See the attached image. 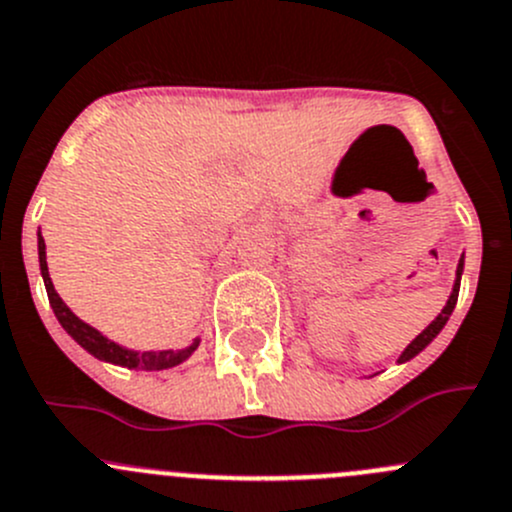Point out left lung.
Returning <instances> with one entry per match:
<instances>
[{"instance_id": "1", "label": "left lung", "mask_w": 512, "mask_h": 512, "mask_svg": "<svg viewBox=\"0 0 512 512\" xmlns=\"http://www.w3.org/2000/svg\"><path fill=\"white\" fill-rule=\"evenodd\" d=\"M463 267H465V252H463V255H460V260H458V270H455L453 292H450L448 302H445V307H443V310L438 312V317H435V320L430 322V325L425 327V330L420 332V335L415 337V340H410V345L405 347L403 352H400V357H398V362H400V365H403V362H408V360H413L415 355H420V352H423L425 347H428L430 342H433L435 337L440 335V330H443V327H445V322L450 320V315H453V310H455V302H458V292H460V277H463Z\"/></svg>"}]
</instances>
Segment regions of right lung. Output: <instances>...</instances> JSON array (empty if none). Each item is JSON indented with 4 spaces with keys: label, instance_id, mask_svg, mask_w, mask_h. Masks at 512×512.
Segmentation results:
<instances>
[{
    "label": "right lung",
    "instance_id": "1",
    "mask_svg": "<svg viewBox=\"0 0 512 512\" xmlns=\"http://www.w3.org/2000/svg\"><path fill=\"white\" fill-rule=\"evenodd\" d=\"M37 250H39V270H42V280L44 287H47V297H49V305H52L54 315H57L59 325L67 330V335L77 342L79 347L94 355L97 360L102 362H112V365L119 367H127V370H147V372H155V370H170V367L180 365L185 362L192 352L200 347L202 337H195L187 347L182 350H130V347L119 345V342L109 340L107 335L97 330V327L87 325L84 320H79L67 305H64L62 297L57 295L52 285V277H49V267H47V245H44V237L42 232L37 235Z\"/></svg>",
    "mask_w": 512,
    "mask_h": 512
}]
</instances>
